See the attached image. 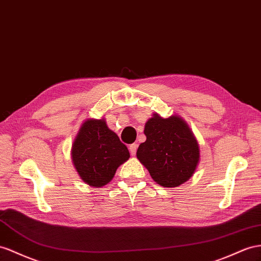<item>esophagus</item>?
<instances>
[{
    "instance_id": "1",
    "label": "esophagus",
    "mask_w": 261,
    "mask_h": 261,
    "mask_svg": "<svg viewBox=\"0 0 261 261\" xmlns=\"http://www.w3.org/2000/svg\"><path fill=\"white\" fill-rule=\"evenodd\" d=\"M137 149H138V144H136V143H133V144H130V145H129V151H130V153H131V155H136Z\"/></svg>"
}]
</instances>
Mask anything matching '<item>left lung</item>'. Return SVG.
Wrapping results in <instances>:
<instances>
[{
    "label": "left lung",
    "mask_w": 261,
    "mask_h": 261,
    "mask_svg": "<svg viewBox=\"0 0 261 261\" xmlns=\"http://www.w3.org/2000/svg\"><path fill=\"white\" fill-rule=\"evenodd\" d=\"M145 142L137 158L151 177L164 188H176L189 181L199 161V148L190 126L178 116L153 113L144 126Z\"/></svg>",
    "instance_id": "1"
}]
</instances>
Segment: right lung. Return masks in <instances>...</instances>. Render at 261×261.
<instances>
[{"mask_svg":"<svg viewBox=\"0 0 261 261\" xmlns=\"http://www.w3.org/2000/svg\"><path fill=\"white\" fill-rule=\"evenodd\" d=\"M130 158L126 146L105 119H87L71 148V159L80 178L92 188H102Z\"/></svg>","mask_w":261,"mask_h":261,"instance_id":"obj_1","label":"right lung"}]
</instances>
